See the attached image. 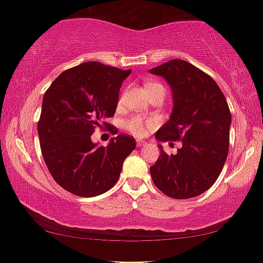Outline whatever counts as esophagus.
Listing matches in <instances>:
<instances>
[{"instance_id":"1","label":"esophagus","mask_w":263,"mask_h":263,"mask_svg":"<svg viewBox=\"0 0 263 263\" xmlns=\"http://www.w3.org/2000/svg\"><path fill=\"white\" fill-rule=\"evenodd\" d=\"M145 145H146V143H144L143 140H137V147H143Z\"/></svg>"}]
</instances>
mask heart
Returning a JSON list of instances; mask_svg holds the SVG:
<instances>
[{
	"mask_svg": "<svg viewBox=\"0 0 263 263\" xmlns=\"http://www.w3.org/2000/svg\"><path fill=\"white\" fill-rule=\"evenodd\" d=\"M155 88H164V87L162 86L161 83H157V82H149V83H146L147 91L153 90V89H155ZM123 99H124V93L120 95L119 102L123 101ZM124 126H125V128H126L128 132H131L133 136L143 137L146 133L147 128H151V127L154 126V123L151 120H144L143 118L135 116V117L128 118L127 120H125Z\"/></svg>",
	"mask_w": 263,
	"mask_h": 263,
	"instance_id": "obj_1",
	"label": "heart"
}]
</instances>
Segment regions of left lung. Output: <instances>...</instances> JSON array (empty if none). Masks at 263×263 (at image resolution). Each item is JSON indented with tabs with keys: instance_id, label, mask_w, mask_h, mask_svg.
Instances as JSON below:
<instances>
[{
	"instance_id": "8db88e82",
	"label": "left lung",
	"mask_w": 263,
	"mask_h": 263,
	"mask_svg": "<svg viewBox=\"0 0 263 263\" xmlns=\"http://www.w3.org/2000/svg\"><path fill=\"white\" fill-rule=\"evenodd\" d=\"M150 72L167 80L174 100L170 119L155 137L182 143L170 156L160 145L151 179L170 198L198 197L212 187L227 161L231 124L227 99L212 77L182 59H172Z\"/></svg>"
}]
</instances>
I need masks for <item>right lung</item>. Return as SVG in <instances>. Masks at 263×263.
<instances>
[{
	"mask_svg": "<svg viewBox=\"0 0 263 263\" xmlns=\"http://www.w3.org/2000/svg\"><path fill=\"white\" fill-rule=\"evenodd\" d=\"M131 70L86 62L63 71L43 99L38 121L40 149L53 180L65 191L91 198L110 190L136 147L128 135L107 146L91 142L95 128H109L123 81Z\"/></svg>",
	"mask_w": 263,
	"mask_h": 263,
	"instance_id": "right-lung-1",
	"label": "right lung"
}]
</instances>
